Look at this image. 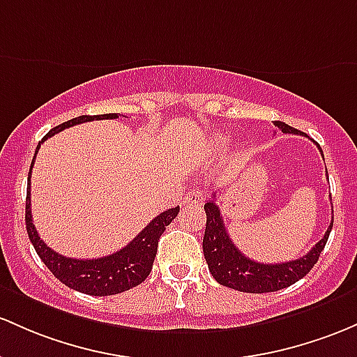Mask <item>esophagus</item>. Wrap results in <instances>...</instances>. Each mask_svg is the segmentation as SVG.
<instances>
[{
  "instance_id": "1",
  "label": "esophagus",
  "mask_w": 357,
  "mask_h": 357,
  "mask_svg": "<svg viewBox=\"0 0 357 357\" xmlns=\"http://www.w3.org/2000/svg\"><path fill=\"white\" fill-rule=\"evenodd\" d=\"M203 199H205V197H203V191L199 190H191L190 193L186 195V198L183 199V205H202Z\"/></svg>"
}]
</instances>
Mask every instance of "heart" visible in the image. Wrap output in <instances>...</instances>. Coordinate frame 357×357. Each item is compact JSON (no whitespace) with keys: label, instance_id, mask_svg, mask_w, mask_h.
I'll return each mask as SVG.
<instances>
[{"label":"heart","instance_id":"heart-1","mask_svg":"<svg viewBox=\"0 0 357 357\" xmlns=\"http://www.w3.org/2000/svg\"><path fill=\"white\" fill-rule=\"evenodd\" d=\"M218 144H223V142H222V140H220V142H218Z\"/></svg>","mask_w":357,"mask_h":357}]
</instances>
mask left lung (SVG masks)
<instances>
[{"mask_svg": "<svg viewBox=\"0 0 357 357\" xmlns=\"http://www.w3.org/2000/svg\"><path fill=\"white\" fill-rule=\"evenodd\" d=\"M274 127L280 128L283 134H301L284 121H274ZM317 147L320 149L319 144H317ZM320 152H322V149H320ZM205 213L206 227L205 236H203V254H205L211 276L223 287L244 293L278 291V289L291 287L293 283L307 276L313 264L319 261L320 254L327 244L332 225H334V218H332L331 227L327 229L325 236L313 245L310 252H307L300 259L278 262V264H264V262H256L245 257L234 245L225 230L220 208H218V205H215V199H208L205 203Z\"/></svg>", "mask_w": 357, "mask_h": 357, "instance_id": "8db88e82", "label": "left lung"}]
</instances>
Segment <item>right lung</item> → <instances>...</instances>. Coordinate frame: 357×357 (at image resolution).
Here are the masks:
<instances>
[{
	"label": "right lung",
	"mask_w": 357,
	"mask_h": 357,
	"mask_svg": "<svg viewBox=\"0 0 357 357\" xmlns=\"http://www.w3.org/2000/svg\"><path fill=\"white\" fill-rule=\"evenodd\" d=\"M120 113H107V115H83L77 119L68 120L64 123L57 125L47 134L44 140L49 137L59 134L64 128L73 127V125L84 123L91 120H105V119H119ZM40 147V146H38ZM38 147L37 151L38 152ZM35 158L32 160L29 172V183H26V205H25V223L26 232H29L30 242L37 250L38 257L44 261V264L50 269V273L57 278L66 287L76 289V291L86 293L93 296H108L116 295V293L127 291V289L137 287L151 273L152 264H154L155 252H158L159 237L166 230V227L178 217L179 206L169 208L159 213L142 232L137 236L130 244L125 245L123 249L116 250L109 256L98 257V259H73V257H64L61 254L47 248L44 241L38 237L37 229L32 222V210H30V178H32V167Z\"/></svg>",
	"instance_id": "obj_1"
}]
</instances>
